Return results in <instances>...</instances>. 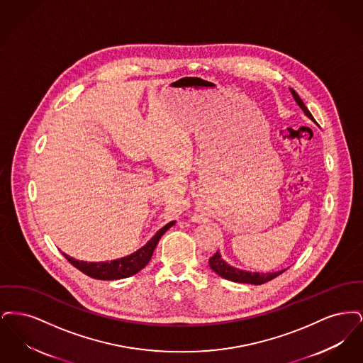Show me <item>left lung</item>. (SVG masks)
Wrapping results in <instances>:
<instances>
[{"instance_id": "obj_1", "label": "left lung", "mask_w": 363, "mask_h": 363, "mask_svg": "<svg viewBox=\"0 0 363 363\" xmlns=\"http://www.w3.org/2000/svg\"><path fill=\"white\" fill-rule=\"evenodd\" d=\"M291 94H293L294 99L295 102L298 104V106L303 110V113L314 121L313 116H311V111L308 110V107L305 106V104L302 102V99L299 98V95L294 91L293 88H290ZM209 267L213 272H216L219 277L227 279V280H231V281H235V283H247V284H264L272 279L279 277L280 274H283L286 269L283 271H277V272H269V274H259V272H247V271H242L238 268H234L231 265H228L225 262V259H222L220 253L216 252L211 259H209Z\"/></svg>"}]
</instances>
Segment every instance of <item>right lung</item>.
I'll return each mask as SVG.
<instances>
[{
	"label": "right lung",
	"mask_w": 363,
	"mask_h": 363,
	"mask_svg": "<svg viewBox=\"0 0 363 363\" xmlns=\"http://www.w3.org/2000/svg\"><path fill=\"white\" fill-rule=\"evenodd\" d=\"M175 222H170L164 227H162L155 235L147 242L143 247H140L138 252L113 261H101V262H86L80 259H73L68 255L62 253L64 257L69 261L73 267H76L79 271L86 274L89 277L99 279V280H117L123 277H132L141 271L152 257L156 245L160 240V237L174 225Z\"/></svg>",
	"instance_id": "1"
}]
</instances>
